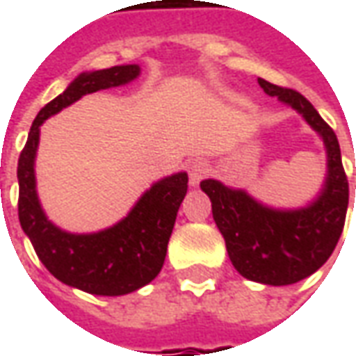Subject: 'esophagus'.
Listing matches in <instances>:
<instances>
[{"label":"esophagus","instance_id":"34e87169","mask_svg":"<svg viewBox=\"0 0 356 356\" xmlns=\"http://www.w3.org/2000/svg\"><path fill=\"white\" fill-rule=\"evenodd\" d=\"M209 173V165L206 160H200V158H196L193 162L188 163V179H191V185L196 186L200 183L202 179L206 177Z\"/></svg>","mask_w":356,"mask_h":356}]
</instances>
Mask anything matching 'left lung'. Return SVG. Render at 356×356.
<instances>
[{"label":"left lung","mask_w":356,"mask_h":356,"mask_svg":"<svg viewBox=\"0 0 356 356\" xmlns=\"http://www.w3.org/2000/svg\"><path fill=\"white\" fill-rule=\"evenodd\" d=\"M267 95L288 104L321 135L326 148V177L321 193L303 208H270L242 188L216 179L202 181L227 252L240 275L259 284L288 286L316 273L328 261L343 232L349 183L334 129L305 97L259 78Z\"/></svg>","instance_id":"left-lung-1"}]
</instances>
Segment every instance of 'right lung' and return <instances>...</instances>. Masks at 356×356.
<instances>
[{
  "mask_svg": "<svg viewBox=\"0 0 356 356\" xmlns=\"http://www.w3.org/2000/svg\"><path fill=\"white\" fill-rule=\"evenodd\" d=\"M140 74L139 65L81 72L35 116L19 158V221L40 261L51 275L93 296H125L152 282L162 270L179 206L188 188L185 171L156 181L131 211L108 229L88 234L66 232L47 219L35 191V152L47 118L83 95L118 88Z\"/></svg>",
  "mask_w": 356,
  "mask_h": 356,
  "instance_id": "1",
  "label": "right lung"
}]
</instances>
